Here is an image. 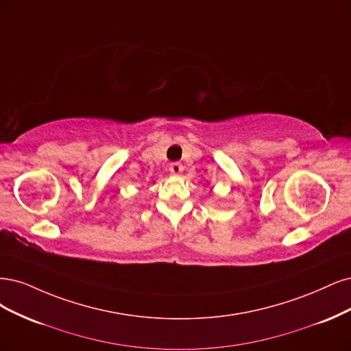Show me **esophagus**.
Masks as SVG:
<instances>
[{"instance_id":"1","label":"esophagus","mask_w":351,"mask_h":351,"mask_svg":"<svg viewBox=\"0 0 351 351\" xmlns=\"http://www.w3.org/2000/svg\"><path fill=\"white\" fill-rule=\"evenodd\" d=\"M169 169H171V172L173 175H179V173H182V171H184V165L175 162V163H172L171 166H169Z\"/></svg>"}]
</instances>
